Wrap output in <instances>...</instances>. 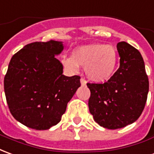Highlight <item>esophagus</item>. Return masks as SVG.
<instances>
[{"mask_svg":"<svg viewBox=\"0 0 154 154\" xmlns=\"http://www.w3.org/2000/svg\"><path fill=\"white\" fill-rule=\"evenodd\" d=\"M80 83H81V85H86V80L85 79H84V78H81V79H80Z\"/></svg>","mask_w":154,"mask_h":154,"instance_id":"esophagus-1","label":"esophagus"}]
</instances>
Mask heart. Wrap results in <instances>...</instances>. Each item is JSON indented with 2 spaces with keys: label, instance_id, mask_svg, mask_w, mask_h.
<instances>
[{
  "label": "heart",
  "instance_id": "obj_1",
  "mask_svg": "<svg viewBox=\"0 0 154 154\" xmlns=\"http://www.w3.org/2000/svg\"><path fill=\"white\" fill-rule=\"evenodd\" d=\"M118 61L116 50L103 44H91L75 48L72 57L63 59L62 63L71 71L79 66L85 67L87 76L94 81H104L114 74Z\"/></svg>",
  "mask_w": 154,
  "mask_h": 154
}]
</instances>
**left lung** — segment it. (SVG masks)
<instances>
[{"mask_svg": "<svg viewBox=\"0 0 154 154\" xmlns=\"http://www.w3.org/2000/svg\"><path fill=\"white\" fill-rule=\"evenodd\" d=\"M119 68L107 82L88 83L89 109L94 121L109 129L133 124L141 115L149 93V78L140 52L119 42Z\"/></svg>", "mask_w": 154, "mask_h": 154, "instance_id": "obj_1", "label": "left lung"}]
</instances>
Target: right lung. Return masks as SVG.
<instances>
[{
    "instance_id": "right-lung-1",
    "label": "right lung",
    "mask_w": 154,
    "mask_h": 154,
    "mask_svg": "<svg viewBox=\"0 0 154 154\" xmlns=\"http://www.w3.org/2000/svg\"><path fill=\"white\" fill-rule=\"evenodd\" d=\"M64 49L62 42L50 40L25 45L14 54L4 78L10 112L16 120L36 130L56 125L67 103L80 86V77L63 74L54 55Z\"/></svg>"
}]
</instances>
